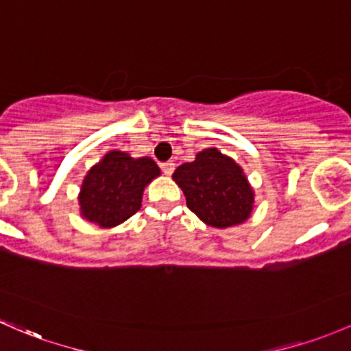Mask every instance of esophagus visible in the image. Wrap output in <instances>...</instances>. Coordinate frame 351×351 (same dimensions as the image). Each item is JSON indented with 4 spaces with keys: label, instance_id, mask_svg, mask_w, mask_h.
<instances>
[{
    "label": "esophagus",
    "instance_id": "obj_1",
    "mask_svg": "<svg viewBox=\"0 0 351 351\" xmlns=\"http://www.w3.org/2000/svg\"><path fill=\"white\" fill-rule=\"evenodd\" d=\"M161 169H163L165 175L169 176L173 173V169H175V163H173V161H166V163L161 165Z\"/></svg>",
    "mask_w": 351,
    "mask_h": 351
}]
</instances>
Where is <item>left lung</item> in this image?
I'll return each instance as SVG.
<instances>
[{
    "label": "left lung",
    "mask_w": 351,
    "mask_h": 351,
    "mask_svg": "<svg viewBox=\"0 0 351 351\" xmlns=\"http://www.w3.org/2000/svg\"><path fill=\"white\" fill-rule=\"evenodd\" d=\"M173 182L183 190L188 208L210 227H234L252 215V185L242 166L217 147H206L191 163L178 166Z\"/></svg>",
    "instance_id": "left-lung-1"
}]
</instances>
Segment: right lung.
I'll return each mask as SVG.
<instances>
[{"label":"right lung","instance_id":"1","mask_svg":"<svg viewBox=\"0 0 351 351\" xmlns=\"http://www.w3.org/2000/svg\"><path fill=\"white\" fill-rule=\"evenodd\" d=\"M161 175L151 158L112 149L87 171L79 191V212L99 228L126 222L141 208L145 188Z\"/></svg>","mask_w":351,"mask_h":351}]
</instances>
